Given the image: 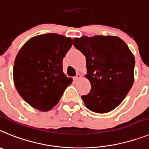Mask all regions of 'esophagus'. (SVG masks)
Returning a JSON list of instances; mask_svg holds the SVG:
<instances>
[{
    "instance_id": "obj_1",
    "label": "esophagus",
    "mask_w": 149,
    "mask_h": 149,
    "mask_svg": "<svg viewBox=\"0 0 149 149\" xmlns=\"http://www.w3.org/2000/svg\"><path fill=\"white\" fill-rule=\"evenodd\" d=\"M81 78V74H79V73H77V74H76V76H75L74 78H73V79H74V81H78L79 79Z\"/></svg>"
}]
</instances>
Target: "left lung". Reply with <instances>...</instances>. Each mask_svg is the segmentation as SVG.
I'll list each match as a JSON object with an SVG mask.
<instances>
[{
  "mask_svg": "<svg viewBox=\"0 0 149 149\" xmlns=\"http://www.w3.org/2000/svg\"><path fill=\"white\" fill-rule=\"evenodd\" d=\"M73 45L86 58L91 91L82 96L85 107L107 113L126 97L134 82L135 58L126 42L116 36H83Z\"/></svg>",
  "mask_w": 149,
  "mask_h": 149,
  "instance_id": "8db88e82",
  "label": "left lung"
}]
</instances>
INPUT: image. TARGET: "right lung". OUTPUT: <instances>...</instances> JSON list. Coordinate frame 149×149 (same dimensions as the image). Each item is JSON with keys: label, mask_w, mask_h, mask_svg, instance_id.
Listing matches in <instances>:
<instances>
[{"label": "right lung", "mask_w": 149, "mask_h": 149, "mask_svg": "<svg viewBox=\"0 0 149 149\" xmlns=\"http://www.w3.org/2000/svg\"><path fill=\"white\" fill-rule=\"evenodd\" d=\"M73 40L57 33L29 39L16 55L13 82L20 96L34 109L47 112L58 103L73 82L63 72V58Z\"/></svg>", "instance_id": "obj_1"}]
</instances>
